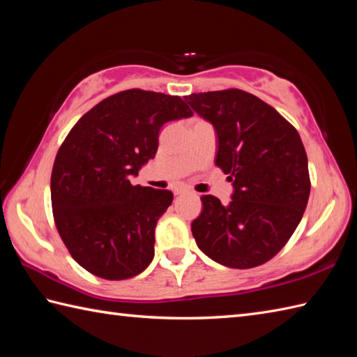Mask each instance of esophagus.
<instances>
[{"mask_svg": "<svg viewBox=\"0 0 357 357\" xmlns=\"http://www.w3.org/2000/svg\"><path fill=\"white\" fill-rule=\"evenodd\" d=\"M190 190H188V188H185V187H181V188H176V190H174L173 193H174V196H181V195H185V193H188Z\"/></svg>", "mask_w": 357, "mask_h": 357, "instance_id": "esophagus-1", "label": "esophagus"}]
</instances>
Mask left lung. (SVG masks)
I'll return each instance as SVG.
<instances>
[{"label":"left lung","mask_w":357,"mask_h":357,"mask_svg":"<svg viewBox=\"0 0 357 357\" xmlns=\"http://www.w3.org/2000/svg\"><path fill=\"white\" fill-rule=\"evenodd\" d=\"M185 101L215 127L216 165L234 188L227 206L202 196V213L192 222L196 244L230 268L265 264L291 238L308 202L301 136L271 105L244 90L192 93Z\"/></svg>","instance_id":"8db88e82"}]
</instances>
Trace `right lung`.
<instances>
[{
    "instance_id": "add662e5",
    "label": "right lung",
    "mask_w": 357,
    "mask_h": 357,
    "mask_svg": "<svg viewBox=\"0 0 357 357\" xmlns=\"http://www.w3.org/2000/svg\"><path fill=\"white\" fill-rule=\"evenodd\" d=\"M192 115L179 96L130 89L73 126L53 162L50 196L59 236L82 268L121 280L149 267L173 193L132 185L130 178L155 158L161 127Z\"/></svg>"
}]
</instances>
